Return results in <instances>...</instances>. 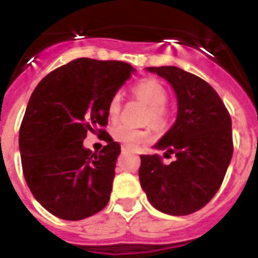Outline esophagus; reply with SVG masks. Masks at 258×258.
Listing matches in <instances>:
<instances>
[{"mask_svg":"<svg viewBox=\"0 0 258 258\" xmlns=\"http://www.w3.org/2000/svg\"><path fill=\"white\" fill-rule=\"evenodd\" d=\"M121 150H122V153H126V152H127V150H129V149H127L126 146H122V148H121Z\"/></svg>","mask_w":258,"mask_h":258,"instance_id":"34e87169","label":"esophagus"}]
</instances>
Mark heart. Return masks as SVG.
Listing matches in <instances>:
<instances>
[{
    "instance_id": "1",
    "label": "heart",
    "mask_w": 258,
    "mask_h": 258,
    "mask_svg": "<svg viewBox=\"0 0 258 258\" xmlns=\"http://www.w3.org/2000/svg\"><path fill=\"white\" fill-rule=\"evenodd\" d=\"M135 93L149 105V119L156 126H161L165 119V105L168 102V92L156 80H142L135 86ZM121 112V94H113L108 104V116L117 119ZM113 139L129 149H137L149 141L150 135L146 129H140L127 123H118L112 129Z\"/></svg>"
}]
</instances>
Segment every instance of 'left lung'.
Masks as SVG:
<instances>
[{"instance_id":"1","label":"left lung","mask_w":258,"mask_h":258,"mask_svg":"<svg viewBox=\"0 0 258 258\" xmlns=\"http://www.w3.org/2000/svg\"><path fill=\"white\" fill-rule=\"evenodd\" d=\"M168 81L177 98V117L154 149L174 154L169 165L157 154H141V187L157 211L185 216L217 193L233 154L232 119L208 82L176 67L146 68Z\"/></svg>"}]
</instances>
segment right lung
Wrapping results in <instances>:
<instances>
[{
    "mask_svg": "<svg viewBox=\"0 0 258 258\" xmlns=\"http://www.w3.org/2000/svg\"><path fill=\"white\" fill-rule=\"evenodd\" d=\"M136 69L121 61L77 58L37 85L20 129L22 170L34 199L55 217L77 221L110 199L118 142L106 133L100 153L84 146L108 123V104Z\"/></svg>",
    "mask_w": 258,
    "mask_h": 258,
    "instance_id": "add662e5",
    "label": "right lung"
}]
</instances>
